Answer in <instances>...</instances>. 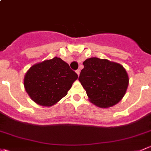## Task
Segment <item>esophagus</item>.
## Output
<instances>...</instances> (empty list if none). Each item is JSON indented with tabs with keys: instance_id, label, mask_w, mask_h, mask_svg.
Segmentation results:
<instances>
[{
	"instance_id": "1",
	"label": "esophagus",
	"mask_w": 151,
	"mask_h": 151,
	"mask_svg": "<svg viewBox=\"0 0 151 151\" xmlns=\"http://www.w3.org/2000/svg\"><path fill=\"white\" fill-rule=\"evenodd\" d=\"M76 73H77V75H80V69H77V70H76Z\"/></svg>"
}]
</instances>
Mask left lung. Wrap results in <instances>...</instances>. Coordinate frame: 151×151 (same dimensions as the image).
Here are the masks:
<instances>
[{
	"label": "left lung",
	"mask_w": 151,
	"mask_h": 151,
	"mask_svg": "<svg viewBox=\"0 0 151 151\" xmlns=\"http://www.w3.org/2000/svg\"><path fill=\"white\" fill-rule=\"evenodd\" d=\"M83 65L79 80L90 101L101 108L118 104L129 84L128 75L123 66L95 57L85 60Z\"/></svg>",
	"instance_id": "8db88e82"
}]
</instances>
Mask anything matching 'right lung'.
<instances>
[{
  "label": "right lung",
  "instance_id": "add662e5",
  "mask_svg": "<svg viewBox=\"0 0 151 151\" xmlns=\"http://www.w3.org/2000/svg\"><path fill=\"white\" fill-rule=\"evenodd\" d=\"M77 73L60 58L35 64L24 77L25 90L32 101L43 106H51L67 95Z\"/></svg>",
  "mask_w": 151,
  "mask_h": 151
}]
</instances>
